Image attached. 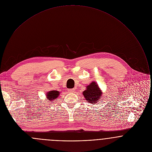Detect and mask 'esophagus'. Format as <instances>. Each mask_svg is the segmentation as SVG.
<instances>
[{"label":"esophagus","instance_id":"obj_1","mask_svg":"<svg viewBox=\"0 0 152 152\" xmlns=\"http://www.w3.org/2000/svg\"><path fill=\"white\" fill-rule=\"evenodd\" d=\"M74 89H68V91L70 92V93H73L74 92Z\"/></svg>","mask_w":152,"mask_h":152}]
</instances>
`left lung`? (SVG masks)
<instances>
[{
    "label": "left lung",
    "mask_w": 152,
    "mask_h": 152,
    "mask_svg": "<svg viewBox=\"0 0 152 152\" xmlns=\"http://www.w3.org/2000/svg\"><path fill=\"white\" fill-rule=\"evenodd\" d=\"M102 92L96 83L92 82L87 86V89L83 92V95L89 103L95 104L98 101L101 96Z\"/></svg>",
    "instance_id": "left-lung-1"
}]
</instances>
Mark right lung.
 <instances>
[{
    "label": "right lung",
    "mask_w": 152,
    "mask_h": 152,
    "mask_svg": "<svg viewBox=\"0 0 152 152\" xmlns=\"http://www.w3.org/2000/svg\"><path fill=\"white\" fill-rule=\"evenodd\" d=\"M60 92L58 91H51L49 92H48L47 94V97L48 98V99L49 101H51V100H54L56 98H57V96L59 95Z\"/></svg>",
    "instance_id": "add662e5"
}]
</instances>
